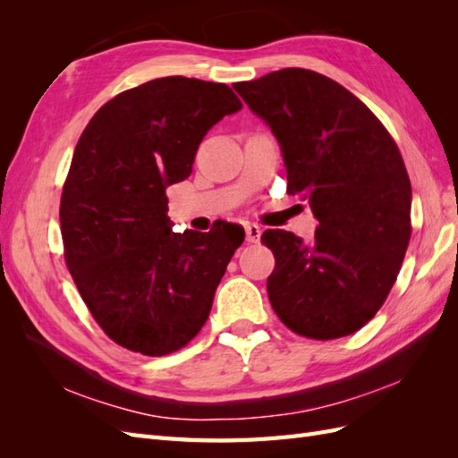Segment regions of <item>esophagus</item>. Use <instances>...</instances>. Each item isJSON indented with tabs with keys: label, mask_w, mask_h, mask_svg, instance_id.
Instances as JSON below:
<instances>
[{
	"label": "esophagus",
	"mask_w": 458,
	"mask_h": 458,
	"mask_svg": "<svg viewBox=\"0 0 458 458\" xmlns=\"http://www.w3.org/2000/svg\"><path fill=\"white\" fill-rule=\"evenodd\" d=\"M244 231H246V241L248 242H258L259 241V234H261V227L259 225L246 224Z\"/></svg>",
	"instance_id": "34e87169"
}]
</instances>
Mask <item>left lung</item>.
<instances>
[{
  "mask_svg": "<svg viewBox=\"0 0 458 458\" xmlns=\"http://www.w3.org/2000/svg\"><path fill=\"white\" fill-rule=\"evenodd\" d=\"M271 128L286 191L310 200L315 239L267 229L269 301L296 335H353L382 308L411 239V182L392 135L338 81L283 68L233 86Z\"/></svg>",
  "mask_w": 458,
  "mask_h": 458,
  "instance_id": "obj_1",
  "label": "left lung"
}]
</instances>
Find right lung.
<instances>
[{
    "label": "right lung",
    "mask_w": 458,
    "mask_h": 458,
    "mask_svg": "<svg viewBox=\"0 0 458 458\" xmlns=\"http://www.w3.org/2000/svg\"><path fill=\"white\" fill-rule=\"evenodd\" d=\"M241 108L225 84L157 78L103 105L78 140L59 212L64 261L122 348L174 353L210 315L244 229L174 233L165 189L191 175L208 130Z\"/></svg>",
    "instance_id": "1"
}]
</instances>
